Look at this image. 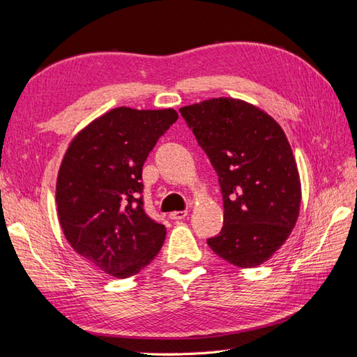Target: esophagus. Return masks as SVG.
<instances>
[{
    "instance_id": "esophagus-1",
    "label": "esophagus",
    "mask_w": 357,
    "mask_h": 357,
    "mask_svg": "<svg viewBox=\"0 0 357 357\" xmlns=\"http://www.w3.org/2000/svg\"><path fill=\"white\" fill-rule=\"evenodd\" d=\"M188 215V211H174V213L169 214L171 220H183Z\"/></svg>"
}]
</instances>
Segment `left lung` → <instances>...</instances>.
Wrapping results in <instances>:
<instances>
[{"label": "left lung", "instance_id": "1", "mask_svg": "<svg viewBox=\"0 0 357 357\" xmlns=\"http://www.w3.org/2000/svg\"><path fill=\"white\" fill-rule=\"evenodd\" d=\"M180 114L219 177L223 227L209 248L238 268L264 264L299 217L301 178L287 135L242 100H206Z\"/></svg>", "mask_w": 357, "mask_h": 357}]
</instances>
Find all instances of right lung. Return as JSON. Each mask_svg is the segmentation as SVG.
<instances>
[{
  "label": "right lung",
  "mask_w": 357,
  "mask_h": 357,
  "mask_svg": "<svg viewBox=\"0 0 357 357\" xmlns=\"http://www.w3.org/2000/svg\"><path fill=\"white\" fill-rule=\"evenodd\" d=\"M177 119L174 109H112L72 140L61 162L55 199L64 236L79 256L117 279L140 273L165 242V225L143 208L142 171Z\"/></svg>",
  "instance_id": "1"
}]
</instances>
